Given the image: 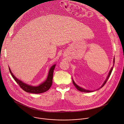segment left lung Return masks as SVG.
Listing matches in <instances>:
<instances>
[{
    "label": "left lung",
    "instance_id": "obj_1",
    "mask_svg": "<svg viewBox=\"0 0 124 124\" xmlns=\"http://www.w3.org/2000/svg\"><path fill=\"white\" fill-rule=\"evenodd\" d=\"M114 63H115V58H114ZM113 67H112V68H111V69L110 72H109V74H108V77H107V78L106 79V80H105V81L104 83H103V85H102V86L101 87H101H102L105 85V84L106 83V82H107V81H108V79L109 78V77H110V75H111V73H112V70H113ZM72 82H73V83L74 85L75 86V87L77 88V89L79 91H81V92H86V93L92 92V91H89V90H85V89H84V88H81V87H79V86H78V85H77L75 83V82H74V80H73H73H72Z\"/></svg>",
    "mask_w": 124,
    "mask_h": 124
}]
</instances>
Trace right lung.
<instances>
[{
    "label": "right lung",
    "mask_w": 124,
    "mask_h": 124,
    "mask_svg": "<svg viewBox=\"0 0 124 124\" xmlns=\"http://www.w3.org/2000/svg\"><path fill=\"white\" fill-rule=\"evenodd\" d=\"M55 65H54L53 66H52L51 68L50 69L49 71L48 72V75L46 80L44 82L42 83L40 85L37 86H33L32 85H28L27 84L23 82L21 80H18L13 75V74L11 72V71L9 68V70L14 80L18 84L19 86L23 90L28 93H31L33 94H40V93L46 92V91L49 90V89L50 88L52 84L53 72H54V69L55 68Z\"/></svg>",
    "instance_id": "obj_1"
}]
</instances>
